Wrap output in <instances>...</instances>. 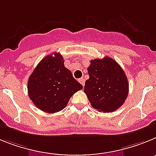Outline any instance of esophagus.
<instances>
[{
  "label": "esophagus",
  "instance_id": "esophagus-1",
  "mask_svg": "<svg viewBox=\"0 0 156 156\" xmlns=\"http://www.w3.org/2000/svg\"><path fill=\"white\" fill-rule=\"evenodd\" d=\"M78 82L82 84V86H84V85H85V78H79V79H78Z\"/></svg>",
  "mask_w": 156,
  "mask_h": 156
}]
</instances>
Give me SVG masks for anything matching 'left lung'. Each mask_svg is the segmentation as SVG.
Returning <instances> with one entry per match:
<instances>
[{"label": "left lung", "instance_id": "obj_1", "mask_svg": "<svg viewBox=\"0 0 156 156\" xmlns=\"http://www.w3.org/2000/svg\"><path fill=\"white\" fill-rule=\"evenodd\" d=\"M88 73L84 92L92 107L104 113L119 109L129 93L126 75L119 63L108 56L93 59Z\"/></svg>", "mask_w": 156, "mask_h": 156}]
</instances>
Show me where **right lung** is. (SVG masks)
I'll list each match as a JSON object with an SVG mask.
<instances>
[{"label": "right lung", "instance_id": "1", "mask_svg": "<svg viewBox=\"0 0 156 156\" xmlns=\"http://www.w3.org/2000/svg\"><path fill=\"white\" fill-rule=\"evenodd\" d=\"M43 58L27 82L29 97L35 106L47 113H55L67 106L82 86L64 66L63 58L54 52Z\"/></svg>", "mask_w": 156, "mask_h": 156}]
</instances>
